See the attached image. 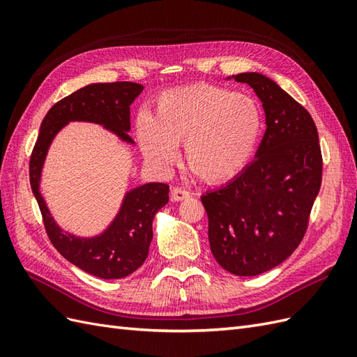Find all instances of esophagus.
<instances>
[{"mask_svg":"<svg viewBox=\"0 0 357 357\" xmlns=\"http://www.w3.org/2000/svg\"><path fill=\"white\" fill-rule=\"evenodd\" d=\"M190 197V193L181 188H172L171 189V199L172 201H185Z\"/></svg>","mask_w":357,"mask_h":357,"instance_id":"obj_1","label":"esophagus"}]
</instances>
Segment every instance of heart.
<instances>
[{
    "label": "heart",
    "mask_w": 357,
    "mask_h": 357,
    "mask_svg": "<svg viewBox=\"0 0 357 357\" xmlns=\"http://www.w3.org/2000/svg\"><path fill=\"white\" fill-rule=\"evenodd\" d=\"M137 142L150 165L167 169L183 142L188 168L207 183H225L244 169L262 132V112L252 96L214 84L162 93L153 116L139 113Z\"/></svg>",
    "instance_id": "obj_1"
}]
</instances>
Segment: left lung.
<instances>
[{"label": "left lung", "mask_w": 357, "mask_h": 357, "mask_svg": "<svg viewBox=\"0 0 357 357\" xmlns=\"http://www.w3.org/2000/svg\"><path fill=\"white\" fill-rule=\"evenodd\" d=\"M232 79L262 101L266 131L252 164L201 201L215 261L231 274L252 277L286 261L304 238L323 160L316 123L304 107L264 74Z\"/></svg>", "instance_id": "obj_1"}]
</instances>
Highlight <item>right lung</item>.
Returning a JSON list of instances; mask_svg holds the SVG:
<instances>
[{
	"label": "right lung",
	"mask_w": 357,
	"mask_h": 357,
	"mask_svg": "<svg viewBox=\"0 0 357 357\" xmlns=\"http://www.w3.org/2000/svg\"><path fill=\"white\" fill-rule=\"evenodd\" d=\"M143 89L142 84L132 82L93 83L66 96L43 119L29 159L31 189L50 243L68 262L104 280L123 278L144 264L153 238V218L168 202L169 186L165 183H147L126 192L122 207L109 228L96 236L82 238L63 232L52 218L40 193L41 169L53 138L70 122L98 123L123 142L134 143L128 135L131 129L129 105Z\"/></svg>",
	"instance_id": "add662e5"
}]
</instances>
